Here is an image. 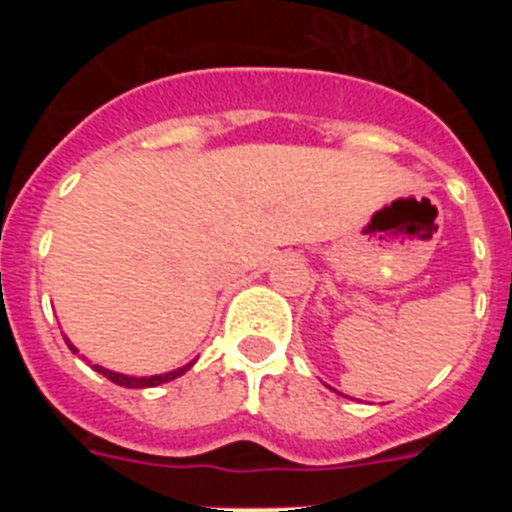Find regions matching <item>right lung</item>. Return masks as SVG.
I'll list each match as a JSON object with an SVG mask.
<instances>
[{"instance_id": "right-lung-1", "label": "right lung", "mask_w": 512, "mask_h": 512, "mask_svg": "<svg viewBox=\"0 0 512 512\" xmlns=\"http://www.w3.org/2000/svg\"><path fill=\"white\" fill-rule=\"evenodd\" d=\"M66 343H69L71 351H76V348L71 346L69 338H66ZM189 366H192V364L182 366V369H174V372H169V374H156V377H128V374L110 372V369H102V366H94V372L104 374V377L110 379V382L120 384V387H130V390H138V387H156V384H164V382H171V379H176V377H182Z\"/></svg>"}]
</instances>
